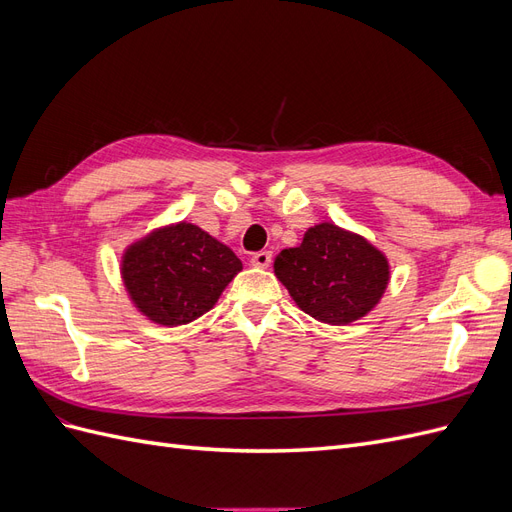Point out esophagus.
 <instances>
[{
	"label": "esophagus",
	"mask_w": 512,
	"mask_h": 512,
	"mask_svg": "<svg viewBox=\"0 0 512 512\" xmlns=\"http://www.w3.org/2000/svg\"><path fill=\"white\" fill-rule=\"evenodd\" d=\"M271 260H273V254L262 250V252H256V254L252 256V265L258 267V269H267V267L271 265Z\"/></svg>",
	"instance_id": "1"
}]
</instances>
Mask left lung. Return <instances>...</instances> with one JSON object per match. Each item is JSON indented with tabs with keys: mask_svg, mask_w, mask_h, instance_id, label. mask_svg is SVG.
Instances as JSON below:
<instances>
[{
	"mask_svg": "<svg viewBox=\"0 0 512 512\" xmlns=\"http://www.w3.org/2000/svg\"><path fill=\"white\" fill-rule=\"evenodd\" d=\"M389 260L367 239L335 224L309 228L299 247L275 258V275L305 314L327 324L369 314L389 284Z\"/></svg>",
	"mask_w": 512,
	"mask_h": 512,
	"instance_id": "obj_1",
	"label": "left lung"
}]
</instances>
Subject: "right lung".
<instances>
[{"label": "right lung", "mask_w": 512, "mask_h": 512, "mask_svg": "<svg viewBox=\"0 0 512 512\" xmlns=\"http://www.w3.org/2000/svg\"><path fill=\"white\" fill-rule=\"evenodd\" d=\"M241 269L230 247L188 222L153 230L121 260L123 284L138 312L164 327L209 312Z\"/></svg>", "instance_id": "1"}]
</instances>
